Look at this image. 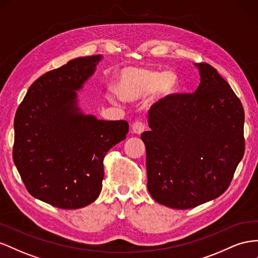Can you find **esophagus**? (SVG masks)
<instances>
[{"label": "esophagus", "instance_id": "1", "mask_svg": "<svg viewBox=\"0 0 258 258\" xmlns=\"http://www.w3.org/2000/svg\"><path fill=\"white\" fill-rule=\"evenodd\" d=\"M145 128H146V126H145L144 122L137 121V122H135L134 124H132L131 130H132V132H134L135 135H141L142 132L145 130Z\"/></svg>", "mask_w": 258, "mask_h": 258}]
</instances>
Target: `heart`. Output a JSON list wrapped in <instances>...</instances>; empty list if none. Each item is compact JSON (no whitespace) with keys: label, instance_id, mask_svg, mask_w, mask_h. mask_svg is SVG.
<instances>
[{"label":"heart","instance_id":"1","mask_svg":"<svg viewBox=\"0 0 258 258\" xmlns=\"http://www.w3.org/2000/svg\"><path fill=\"white\" fill-rule=\"evenodd\" d=\"M178 76L173 72H159L144 67H126L118 74L116 88L118 92L128 101L143 99L149 94L162 100L172 95L178 89ZM107 99L118 103L121 97L115 91H109Z\"/></svg>","mask_w":258,"mask_h":258}]
</instances>
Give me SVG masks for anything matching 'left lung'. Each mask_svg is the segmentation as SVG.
I'll return each instance as SVG.
<instances>
[{"instance_id": "8db88e82", "label": "left lung", "mask_w": 258, "mask_h": 258, "mask_svg": "<svg viewBox=\"0 0 258 258\" xmlns=\"http://www.w3.org/2000/svg\"><path fill=\"white\" fill-rule=\"evenodd\" d=\"M201 82L194 93L172 94L150 109L146 149L148 190L176 210L220 197L244 155V109L216 69L194 64Z\"/></svg>"}]
</instances>
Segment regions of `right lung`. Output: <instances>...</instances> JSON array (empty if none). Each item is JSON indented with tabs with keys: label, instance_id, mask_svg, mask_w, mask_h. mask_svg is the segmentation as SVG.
I'll return each instance as SVG.
<instances>
[{
	"label": "right lung",
	"instance_id": "obj_1",
	"mask_svg": "<svg viewBox=\"0 0 258 258\" xmlns=\"http://www.w3.org/2000/svg\"><path fill=\"white\" fill-rule=\"evenodd\" d=\"M101 59V55L78 57L41 76L14 119L13 159L27 191L62 210L97 199L103 159L129 131L126 120H99L78 107L77 91Z\"/></svg>",
	"mask_w": 258,
	"mask_h": 258
}]
</instances>
